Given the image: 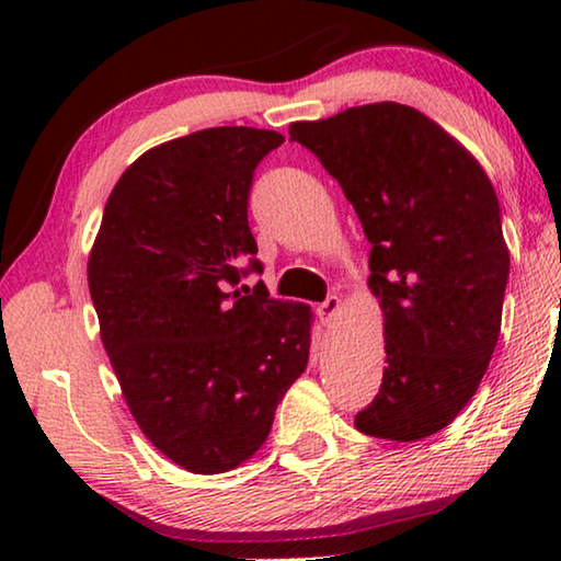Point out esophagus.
Returning a JSON list of instances; mask_svg holds the SVG:
<instances>
[{"label": "esophagus", "instance_id": "1", "mask_svg": "<svg viewBox=\"0 0 561 561\" xmlns=\"http://www.w3.org/2000/svg\"><path fill=\"white\" fill-rule=\"evenodd\" d=\"M339 311H341V299L336 297V294H331V297H327V301H324V304H319L317 314H319V319H321V324L329 327L331 321L336 319Z\"/></svg>", "mask_w": 561, "mask_h": 561}]
</instances>
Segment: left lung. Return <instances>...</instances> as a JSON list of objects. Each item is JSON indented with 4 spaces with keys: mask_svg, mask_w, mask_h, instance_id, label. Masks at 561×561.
Wrapping results in <instances>:
<instances>
[{
    "mask_svg": "<svg viewBox=\"0 0 561 561\" xmlns=\"http://www.w3.org/2000/svg\"><path fill=\"white\" fill-rule=\"evenodd\" d=\"M371 242L386 368L356 428L413 443L443 431L478 391L497 346L510 252L490 178L448 130L381 101L297 121Z\"/></svg>",
    "mask_w": 561,
    "mask_h": 561,
    "instance_id": "8db88e82",
    "label": "left lung"
}]
</instances>
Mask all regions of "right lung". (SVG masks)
Masks as SVG:
<instances>
[{
  "label": "right lung",
  "mask_w": 561,
  "mask_h": 561,
  "mask_svg": "<svg viewBox=\"0 0 561 561\" xmlns=\"http://www.w3.org/2000/svg\"><path fill=\"white\" fill-rule=\"evenodd\" d=\"M277 130L205 128L146 150L111 190L89 254L101 341L133 417L197 474L250 460L304 374L307 304L237 284L262 272L247 222ZM244 263L250 271H242Z\"/></svg>",
  "instance_id": "1"
}]
</instances>
